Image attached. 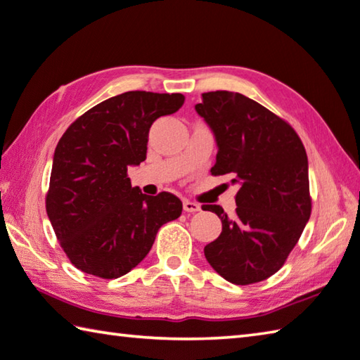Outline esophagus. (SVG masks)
I'll use <instances>...</instances> for the list:
<instances>
[{
    "mask_svg": "<svg viewBox=\"0 0 360 360\" xmlns=\"http://www.w3.org/2000/svg\"><path fill=\"white\" fill-rule=\"evenodd\" d=\"M182 206H184V211L186 212H198L200 209H201L198 202H193L191 200H184V202H182Z\"/></svg>",
    "mask_w": 360,
    "mask_h": 360,
    "instance_id": "1",
    "label": "esophagus"
}]
</instances>
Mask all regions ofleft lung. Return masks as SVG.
Wrapping results in <instances>:
<instances>
[{
	"instance_id": "obj_1",
	"label": "left lung",
	"mask_w": 360,
	"mask_h": 360,
	"mask_svg": "<svg viewBox=\"0 0 360 360\" xmlns=\"http://www.w3.org/2000/svg\"><path fill=\"white\" fill-rule=\"evenodd\" d=\"M217 141L211 173L231 174L236 212L217 205L221 233L205 247L214 271L234 285H252L285 264L311 214L309 160L288 122L261 103L231 91H211L195 105Z\"/></svg>"
}]
</instances>
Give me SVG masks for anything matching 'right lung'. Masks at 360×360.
<instances>
[{
    "mask_svg": "<svg viewBox=\"0 0 360 360\" xmlns=\"http://www.w3.org/2000/svg\"><path fill=\"white\" fill-rule=\"evenodd\" d=\"M182 103V94L129 91L77 117L58 141L45 207L77 269L124 276L151 250L159 228L181 215L178 197L141 193L127 168L146 159L153 122Z\"/></svg>",
    "mask_w": 360,
    "mask_h": 360,
    "instance_id": "add662e5",
    "label": "right lung"
}]
</instances>
